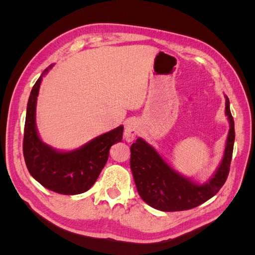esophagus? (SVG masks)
<instances>
[{
  "instance_id": "esophagus-1",
  "label": "esophagus",
  "mask_w": 255,
  "mask_h": 255,
  "mask_svg": "<svg viewBox=\"0 0 255 255\" xmlns=\"http://www.w3.org/2000/svg\"><path fill=\"white\" fill-rule=\"evenodd\" d=\"M140 132V125L136 119L128 120L126 123V128H125V139L128 142H132L136 136Z\"/></svg>"
}]
</instances>
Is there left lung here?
Returning a JSON list of instances; mask_svg holds the SVG:
<instances>
[{"label": "left lung", "mask_w": 255, "mask_h": 255, "mask_svg": "<svg viewBox=\"0 0 255 255\" xmlns=\"http://www.w3.org/2000/svg\"><path fill=\"white\" fill-rule=\"evenodd\" d=\"M226 115L230 129L223 157L217 170L204 184H199L175 171L159 153L142 138L130 145V170L137 191L143 201L163 212L186 211L214 197L226 183L235 140L234 120L226 96Z\"/></svg>", "instance_id": "1"}]
</instances>
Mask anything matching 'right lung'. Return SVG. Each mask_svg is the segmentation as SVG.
<instances>
[{"mask_svg":"<svg viewBox=\"0 0 255 255\" xmlns=\"http://www.w3.org/2000/svg\"><path fill=\"white\" fill-rule=\"evenodd\" d=\"M42 72L28 98L23 155L28 171L43 187L61 195H79L87 191L97 181L110 155L111 146L122 140L123 126L100 135L72 151H58L44 143L36 128V105Z\"/></svg>","mask_w":255,"mask_h":255,"instance_id":"1","label":"right lung"}]
</instances>
